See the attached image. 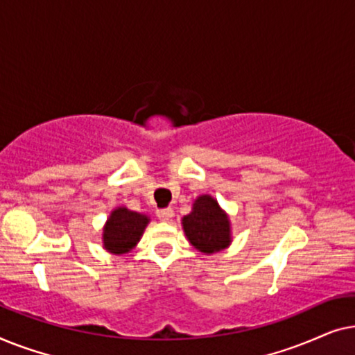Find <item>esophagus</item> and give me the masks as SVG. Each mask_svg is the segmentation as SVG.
<instances>
[{"instance_id": "1", "label": "esophagus", "mask_w": 355, "mask_h": 355, "mask_svg": "<svg viewBox=\"0 0 355 355\" xmlns=\"http://www.w3.org/2000/svg\"><path fill=\"white\" fill-rule=\"evenodd\" d=\"M157 216L162 221H171L174 216V211L173 208H159V210H157Z\"/></svg>"}]
</instances>
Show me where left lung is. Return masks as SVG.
I'll list each match as a JSON object with an SVG mask.
<instances>
[{
  "instance_id": "1",
  "label": "left lung",
  "mask_w": 355,
  "mask_h": 355,
  "mask_svg": "<svg viewBox=\"0 0 355 355\" xmlns=\"http://www.w3.org/2000/svg\"><path fill=\"white\" fill-rule=\"evenodd\" d=\"M184 232L191 244L203 254H213L230 244V221L216 200L202 196L193 203L191 215L182 220Z\"/></svg>"
}]
</instances>
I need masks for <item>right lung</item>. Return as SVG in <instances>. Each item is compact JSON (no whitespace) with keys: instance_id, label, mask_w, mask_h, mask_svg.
<instances>
[{"instance_id":"add662e5","label":"right lung","mask_w":355,"mask_h":355,"mask_svg":"<svg viewBox=\"0 0 355 355\" xmlns=\"http://www.w3.org/2000/svg\"><path fill=\"white\" fill-rule=\"evenodd\" d=\"M148 218L128 208H118L111 213L103 231L105 247L113 254H124L137 244L147 226Z\"/></svg>"}]
</instances>
